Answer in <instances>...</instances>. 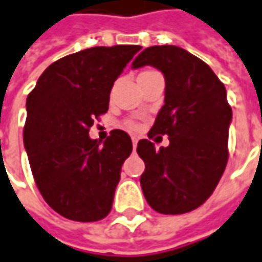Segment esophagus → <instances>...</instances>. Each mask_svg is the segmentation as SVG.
<instances>
[{"instance_id": "esophagus-1", "label": "esophagus", "mask_w": 262, "mask_h": 262, "mask_svg": "<svg viewBox=\"0 0 262 262\" xmlns=\"http://www.w3.org/2000/svg\"><path fill=\"white\" fill-rule=\"evenodd\" d=\"M132 143H133V148H136V145H138V138L136 136H132Z\"/></svg>"}]
</instances>
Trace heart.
I'll use <instances>...</instances> for the list:
<instances>
[{"mask_svg": "<svg viewBox=\"0 0 262 262\" xmlns=\"http://www.w3.org/2000/svg\"><path fill=\"white\" fill-rule=\"evenodd\" d=\"M146 72H152V71H146ZM142 74H143V72H142ZM123 124H124V127L129 129V130H136V129L139 127V123L135 122V120H126Z\"/></svg>", "mask_w": 262, "mask_h": 262, "instance_id": "b5f03b06", "label": "heart"}]
</instances>
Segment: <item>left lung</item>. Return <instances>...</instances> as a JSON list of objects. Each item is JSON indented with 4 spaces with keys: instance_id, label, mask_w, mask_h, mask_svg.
<instances>
[{
    "instance_id": "left-lung-1",
    "label": "left lung",
    "mask_w": 262,
    "mask_h": 262,
    "mask_svg": "<svg viewBox=\"0 0 262 262\" xmlns=\"http://www.w3.org/2000/svg\"><path fill=\"white\" fill-rule=\"evenodd\" d=\"M150 65L165 77V104L148 138L168 134L170 145L155 149L140 139V176L149 206L162 214H183L212 195L226 168L232 120L225 85L207 63L172 45L150 46L132 67Z\"/></svg>"
}]
</instances>
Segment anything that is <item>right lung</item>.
<instances>
[{
	"label": "right lung",
	"mask_w": 262,
	"mask_h": 262,
	"mask_svg": "<svg viewBox=\"0 0 262 262\" xmlns=\"http://www.w3.org/2000/svg\"><path fill=\"white\" fill-rule=\"evenodd\" d=\"M138 45L97 46L53 62L27 95L24 148L41 197L60 216L97 222L110 210L130 136L114 129L104 140L88 132L107 113L110 91Z\"/></svg>",
	"instance_id": "right-lung-1"
}]
</instances>
